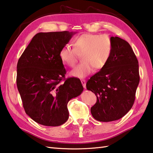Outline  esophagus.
<instances>
[{
  "label": "esophagus",
  "mask_w": 153,
  "mask_h": 153,
  "mask_svg": "<svg viewBox=\"0 0 153 153\" xmlns=\"http://www.w3.org/2000/svg\"><path fill=\"white\" fill-rule=\"evenodd\" d=\"M81 83L83 86L84 88H86V80H81Z\"/></svg>",
  "instance_id": "1"
}]
</instances>
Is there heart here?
Segmentation results:
<instances>
[{
	"mask_svg": "<svg viewBox=\"0 0 153 153\" xmlns=\"http://www.w3.org/2000/svg\"><path fill=\"white\" fill-rule=\"evenodd\" d=\"M113 45L105 34H83L73 41V48L65 45L59 51V58L63 64L73 67L79 56L82 62L71 71V75L83 79L93 73L94 68L100 70L110 60Z\"/></svg>",
	"mask_w": 153,
	"mask_h": 153,
	"instance_id": "b5f03b06",
	"label": "heart"
}]
</instances>
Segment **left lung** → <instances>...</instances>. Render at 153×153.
<instances>
[{"label":"left lung","instance_id":"1","mask_svg":"<svg viewBox=\"0 0 153 153\" xmlns=\"http://www.w3.org/2000/svg\"><path fill=\"white\" fill-rule=\"evenodd\" d=\"M111 40L113 51L108 62L86 82L97 100L91 114L100 122L119 120L131 110L140 80L139 62L131 45L118 36Z\"/></svg>","mask_w":153,"mask_h":153}]
</instances>
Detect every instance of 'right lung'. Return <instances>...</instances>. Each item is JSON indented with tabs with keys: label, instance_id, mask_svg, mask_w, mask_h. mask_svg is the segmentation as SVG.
Returning a JSON list of instances; mask_svg holds the SVG:
<instances>
[{
	"label": "right lung",
	"instance_id": "right-lung-1",
	"mask_svg": "<svg viewBox=\"0 0 153 153\" xmlns=\"http://www.w3.org/2000/svg\"><path fill=\"white\" fill-rule=\"evenodd\" d=\"M76 33H39L34 35L17 63L16 85L25 112L41 125L57 126L68 119L67 104L82 93L77 78L65 79L67 72L59 51ZM64 79L65 82L61 83Z\"/></svg>",
	"mask_w": 153,
	"mask_h": 153
}]
</instances>
